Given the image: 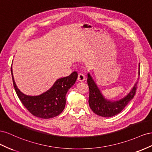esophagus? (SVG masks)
Returning a JSON list of instances; mask_svg holds the SVG:
<instances>
[{
	"mask_svg": "<svg viewBox=\"0 0 152 152\" xmlns=\"http://www.w3.org/2000/svg\"><path fill=\"white\" fill-rule=\"evenodd\" d=\"M85 79V77L83 74L80 73L78 76H77V80H78V81H83Z\"/></svg>",
	"mask_w": 152,
	"mask_h": 152,
	"instance_id": "obj_1",
	"label": "esophagus"
}]
</instances>
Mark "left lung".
<instances>
[{"mask_svg": "<svg viewBox=\"0 0 152 152\" xmlns=\"http://www.w3.org/2000/svg\"><path fill=\"white\" fill-rule=\"evenodd\" d=\"M140 75V64L139 65V75ZM87 83L90 92L88 103L91 110L99 116L111 117L120 113L133 99L136 92L138 81L134 85V87L127 95L116 101H108L104 97L89 73H88Z\"/></svg>", "mask_w": 152, "mask_h": 152, "instance_id": "1", "label": "left lung"}]
</instances>
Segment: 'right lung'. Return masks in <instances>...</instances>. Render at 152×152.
Here are the masks:
<instances>
[{
  "label": "right lung",
  "mask_w": 152,
  "mask_h": 152,
  "mask_svg": "<svg viewBox=\"0 0 152 152\" xmlns=\"http://www.w3.org/2000/svg\"><path fill=\"white\" fill-rule=\"evenodd\" d=\"M12 82L16 93L23 105L34 116L48 119L59 115L66 106V95L68 90L75 83L77 73L75 71L70 75L58 79L53 86L37 96L27 95L17 88L11 68Z\"/></svg>",
  "instance_id": "add662e5"
}]
</instances>
